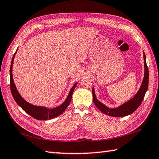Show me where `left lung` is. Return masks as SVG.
Instances as JSON below:
<instances>
[{
	"mask_svg": "<svg viewBox=\"0 0 159 159\" xmlns=\"http://www.w3.org/2000/svg\"><path fill=\"white\" fill-rule=\"evenodd\" d=\"M143 58H144V67H145V73L143 82L141 86V88L139 89L138 93L136 94V95L133 98L131 99L129 101L126 102L124 104L119 106L118 108H109L106 107L98 101V99L96 98L95 90L93 88V100L95 106L98 107L100 111H102L105 115L111 116H116V117H120V116H125L132 114L137 110L139 106L141 105V102H143L144 99L145 94L146 93L148 88V82H149V71L148 68L146 64V57L145 55L143 53Z\"/></svg>",
	"mask_w": 159,
	"mask_h": 159,
	"instance_id": "left-lung-1",
	"label": "left lung"
}]
</instances>
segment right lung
I'll return each instance as SVG.
<instances>
[{
	"label": "right lung",
	"instance_id": "1",
	"mask_svg": "<svg viewBox=\"0 0 159 159\" xmlns=\"http://www.w3.org/2000/svg\"><path fill=\"white\" fill-rule=\"evenodd\" d=\"M18 49V48H17ZM17 51V50H16ZM16 51L15 52L14 56L12 57L11 66H10V89L11 92L12 94L13 98H14L16 102L18 103V105L21 107V108L24 111L31 115V116L37 120H48V119H51L56 117V116L60 115L62 114L63 112L65 111L66 108L69 106V103L71 101V98H72V95L75 89V86L77 85V83L74 84V86L72 87V89H70V93L68 95L66 99L65 100L62 104L60 105V106L56 107V108L53 109H48L42 106H34L32 104H30V103H28L25 101V100L22 98L20 93L18 92L16 87L15 86V84L13 80V76H12V65L14 63V56L16 53Z\"/></svg>",
	"mask_w": 159,
	"mask_h": 159
}]
</instances>
